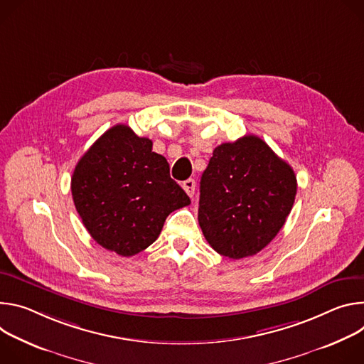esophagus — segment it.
Here are the masks:
<instances>
[{"instance_id": "obj_1", "label": "esophagus", "mask_w": 364, "mask_h": 364, "mask_svg": "<svg viewBox=\"0 0 364 364\" xmlns=\"http://www.w3.org/2000/svg\"><path fill=\"white\" fill-rule=\"evenodd\" d=\"M182 188H183V191L192 198L193 193H195V181H193V179H186V181L182 183Z\"/></svg>"}]
</instances>
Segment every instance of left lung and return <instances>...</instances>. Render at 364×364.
<instances>
[{"label":"left lung","instance_id":"8db88e82","mask_svg":"<svg viewBox=\"0 0 364 364\" xmlns=\"http://www.w3.org/2000/svg\"><path fill=\"white\" fill-rule=\"evenodd\" d=\"M199 192L198 221L210 246L243 259L263 250L284 227L296 176L260 137L249 134L214 149Z\"/></svg>","mask_w":364,"mask_h":364}]
</instances>
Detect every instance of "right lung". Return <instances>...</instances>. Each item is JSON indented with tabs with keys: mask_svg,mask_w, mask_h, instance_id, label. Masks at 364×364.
Here are the masks:
<instances>
[{
	"mask_svg": "<svg viewBox=\"0 0 364 364\" xmlns=\"http://www.w3.org/2000/svg\"><path fill=\"white\" fill-rule=\"evenodd\" d=\"M129 126L107 130L79 159L72 198L100 246L130 257L154 243L166 217L191 204L171 178L168 160Z\"/></svg>",
	"mask_w": 364,
	"mask_h": 364,
	"instance_id": "right-lung-1",
	"label": "right lung"
}]
</instances>
